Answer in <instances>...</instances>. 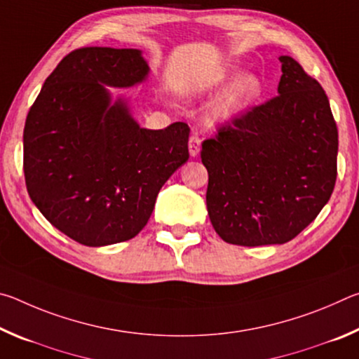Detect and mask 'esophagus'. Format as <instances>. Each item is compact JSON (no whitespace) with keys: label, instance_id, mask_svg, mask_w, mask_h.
<instances>
[{"label":"esophagus","instance_id":"esophagus-1","mask_svg":"<svg viewBox=\"0 0 359 359\" xmlns=\"http://www.w3.org/2000/svg\"><path fill=\"white\" fill-rule=\"evenodd\" d=\"M188 149H190L191 156H198L199 150H201V139H199V136L193 135L190 137V141H188Z\"/></svg>","mask_w":359,"mask_h":359}]
</instances>
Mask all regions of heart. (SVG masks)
Wrapping results in <instances>:
<instances>
[{
  "mask_svg": "<svg viewBox=\"0 0 359 359\" xmlns=\"http://www.w3.org/2000/svg\"><path fill=\"white\" fill-rule=\"evenodd\" d=\"M261 93V82L257 76H245L226 90L210 107L214 121H231L244 114Z\"/></svg>",
  "mask_w": 359,
  "mask_h": 359,
  "instance_id": "heart-1",
  "label": "heart"
}]
</instances>
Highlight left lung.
Returning <instances> with one entry per match:
<instances>
[{
    "label": "left lung",
    "mask_w": 359,
    "mask_h": 359,
    "mask_svg": "<svg viewBox=\"0 0 359 359\" xmlns=\"http://www.w3.org/2000/svg\"><path fill=\"white\" fill-rule=\"evenodd\" d=\"M278 60V95L218 126L215 137L203 142L209 218L228 244L294 239L336 185L337 126L325 90L296 60Z\"/></svg>",
    "instance_id": "1"
}]
</instances>
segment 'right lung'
Masks as SVG:
<instances>
[{"label": "right lung", "instance_id": "1", "mask_svg": "<svg viewBox=\"0 0 359 359\" xmlns=\"http://www.w3.org/2000/svg\"><path fill=\"white\" fill-rule=\"evenodd\" d=\"M149 74L137 48L81 47L68 53L27 115L23 172L32 201L53 226L87 247L125 242L154 212L158 191L188 160L190 128L145 130L107 87Z\"/></svg>", "mask_w": 359, "mask_h": 359}]
</instances>
